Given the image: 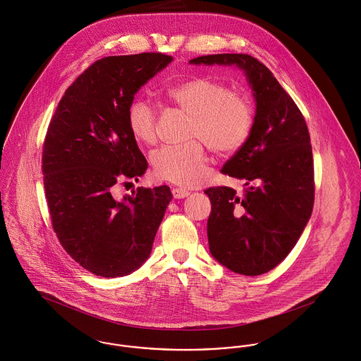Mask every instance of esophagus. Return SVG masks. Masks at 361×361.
I'll list each match as a JSON object with an SVG mask.
<instances>
[{
  "label": "esophagus",
  "instance_id": "34e87169",
  "mask_svg": "<svg viewBox=\"0 0 361 361\" xmlns=\"http://www.w3.org/2000/svg\"><path fill=\"white\" fill-rule=\"evenodd\" d=\"M171 194H173V197H174L176 200H183V198H185V197L190 195V192H188L187 190H184V188H173Z\"/></svg>",
  "mask_w": 361,
  "mask_h": 361
}]
</instances>
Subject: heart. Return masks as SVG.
I'll return each mask as SVG.
<instances>
[{
  "instance_id": "1",
  "label": "heart",
  "mask_w": 361,
  "mask_h": 361,
  "mask_svg": "<svg viewBox=\"0 0 361 361\" xmlns=\"http://www.w3.org/2000/svg\"><path fill=\"white\" fill-rule=\"evenodd\" d=\"M181 111L192 116L185 145H166L157 149L152 167L161 180L192 187L203 178L207 169L206 144L217 157H231L247 142L255 127V106L249 97L230 90L223 81L212 78H191L164 90ZM127 127L142 144L158 138V112L142 98H135L127 108Z\"/></svg>"
}]
</instances>
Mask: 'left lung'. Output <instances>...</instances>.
<instances>
[{"label":"left lung","instance_id":"1","mask_svg":"<svg viewBox=\"0 0 361 361\" xmlns=\"http://www.w3.org/2000/svg\"><path fill=\"white\" fill-rule=\"evenodd\" d=\"M237 65L256 99L247 142L221 173L245 180L242 195L230 187L204 190L212 203L207 240L213 257L234 273L260 276L288 256L314 204V163L307 124L273 73L247 54L203 55L190 61Z\"/></svg>","mask_w":361,"mask_h":361}]
</instances>
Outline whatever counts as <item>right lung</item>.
<instances>
[{
  "mask_svg": "<svg viewBox=\"0 0 361 361\" xmlns=\"http://www.w3.org/2000/svg\"><path fill=\"white\" fill-rule=\"evenodd\" d=\"M173 58L161 52L105 56L88 66L61 98L42 145L44 190L52 228L75 262L115 279L149 256L170 188L138 187L116 200L123 180L148 163L127 127L134 94Z\"/></svg>",
  "mask_w": 361,
  "mask_h": 361,
  "instance_id": "obj_1",
  "label": "right lung"
}]
</instances>
